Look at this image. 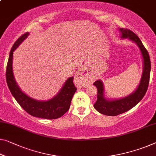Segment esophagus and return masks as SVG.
I'll list each match as a JSON object with an SVG mask.
<instances>
[{
    "label": "esophagus",
    "instance_id": "1",
    "mask_svg": "<svg viewBox=\"0 0 156 156\" xmlns=\"http://www.w3.org/2000/svg\"><path fill=\"white\" fill-rule=\"evenodd\" d=\"M75 80L80 86H84L90 83L92 80V77L86 72L85 67L81 66L75 73Z\"/></svg>",
    "mask_w": 156,
    "mask_h": 156
}]
</instances>
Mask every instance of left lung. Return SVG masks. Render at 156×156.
I'll list each match as a JSON object with an SVG mask.
<instances>
[{"instance_id":"1","label":"left lung","mask_w":156,"mask_h":156,"mask_svg":"<svg viewBox=\"0 0 156 156\" xmlns=\"http://www.w3.org/2000/svg\"><path fill=\"white\" fill-rule=\"evenodd\" d=\"M119 31L120 32V38L122 39H127L138 46L143 59V71L141 80L134 91L127 96L121 98H106L105 89L102 80L99 79L93 83V85L97 87L98 92L97 101L94 104V108L101 114L110 116L121 114L135 106L144 97L147 91L150 78V57L140 39L135 34L129 29L119 28Z\"/></svg>"}]
</instances>
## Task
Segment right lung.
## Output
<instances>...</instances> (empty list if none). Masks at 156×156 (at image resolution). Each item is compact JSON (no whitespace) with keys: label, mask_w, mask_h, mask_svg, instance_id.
I'll return each instance as SVG.
<instances>
[{"label":"right lung","mask_w":156,"mask_h":156,"mask_svg":"<svg viewBox=\"0 0 156 156\" xmlns=\"http://www.w3.org/2000/svg\"><path fill=\"white\" fill-rule=\"evenodd\" d=\"M29 36L24 34L19 38L12 48L6 69V80L8 88L14 98L28 113L34 117L45 119H57L62 117L70 108L71 99L77 90L73 84V77L65 81L59 92L48 100H38L29 97L19 87L13 73V52Z\"/></svg>","instance_id":"add662e5"}]
</instances>
